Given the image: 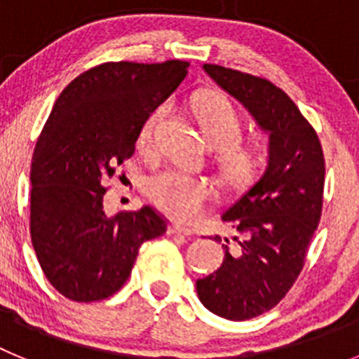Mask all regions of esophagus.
Instances as JSON below:
<instances>
[{"mask_svg": "<svg viewBox=\"0 0 359 359\" xmlns=\"http://www.w3.org/2000/svg\"><path fill=\"white\" fill-rule=\"evenodd\" d=\"M169 231L170 233H176V236H185V237H189L194 233V230H192V228L183 226V224H170Z\"/></svg>", "mask_w": 359, "mask_h": 359, "instance_id": "1", "label": "esophagus"}]
</instances>
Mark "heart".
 <instances>
[{"instance_id": "b5f03b06", "label": "heart", "mask_w": 359, "mask_h": 359, "mask_svg": "<svg viewBox=\"0 0 359 359\" xmlns=\"http://www.w3.org/2000/svg\"><path fill=\"white\" fill-rule=\"evenodd\" d=\"M165 107H158L142 126L140 145L151 142L152 129ZM194 113L203 136L210 147L221 149V161L228 176L244 180L255 169L257 158L248 149L239 147L243 123L231 102L221 93H203L194 100ZM149 198L169 215L190 219L199 212L201 205L210 198V185L205 180L180 170L165 169L152 174L145 183Z\"/></svg>"}]
</instances>
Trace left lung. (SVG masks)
<instances>
[{
	"label": "left lung",
	"mask_w": 359,
	"mask_h": 359,
	"mask_svg": "<svg viewBox=\"0 0 359 359\" xmlns=\"http://www.w3.org/2000/svg\"><path fill=\"white\" fill-rule=\"evenodd\" d=\"M203 69L268 135L264 172L221 215L233 231L223 264L196 282L203 306L241 322L277 306L302 271L322 215L325 165L315 129L280 88L217 65Z\"/></svg>",
	"instance_id": "8db88e82"
}]
</instances>
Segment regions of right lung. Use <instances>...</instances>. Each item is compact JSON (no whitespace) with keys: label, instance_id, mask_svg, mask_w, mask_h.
Wrapping results in <instances>:
<instances>
[{"label":"right lung","instance_id":"add662e5","mask_svg":"<svg viewBox=\"0 0 359 359\" xmlns=\"http://www.w3.org/2000/svg\"><path fill=\"white\" fill-rule=\"evenodd\" d=\"M189 62H106L65 88L37 140L30 170V236L48 282L75 302L111 297L142 243L167 231L144 205L107 215V177L133 156L142 126L187 77Z\"/></svg>","mask_w":359,"mask_h":359}]
</instances>
